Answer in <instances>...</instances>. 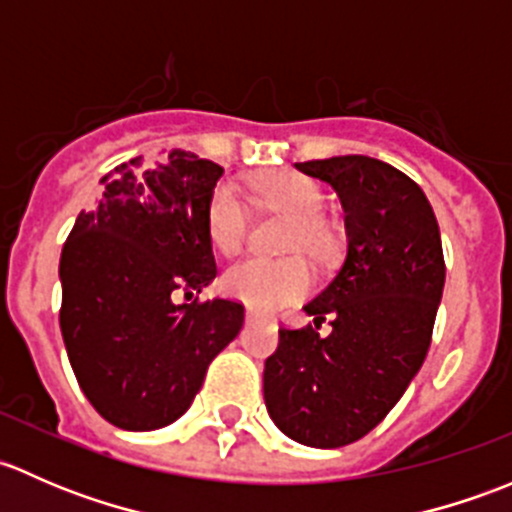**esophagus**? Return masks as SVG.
Listing matches in <instances>:
<instances>
[{"instance_id":"34e87169","label":"esophagus","mask_w":512,"mask_h":512,"mask_svg":"<svg viewBox=\"0 0 512 512\" xmlns=\"http://www.w3.org/2000/svg\"><path fill=\"white\" fill-rule=\"evenodd\" d=\"M245 322H247V324H262V322H267V319H265V314H260V312H257V309L247 307Z\"/></svg>"}]
</instances>
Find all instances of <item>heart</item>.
<instances>
[{"label": "heart", "mask_w": 512, "mask_h": 512, "mask_svg": "<svg viewBox=\"0 0 512 512\" xmlns=\"http://www.w3.org/2000/svg\"><path fill=\"white\" fill-rule=\"evenodd\" d=\"M252 195L260 205L280 210L292 218L285 250L307 252L317 260H327L337 250V230L319 210L324 208V193L312 178L299 173H275L257 180ZM250 225V213L240 193L230 183H218L205 205V230L210 242L223 255L242 247ZM312 285V267L304 257L292 255L282 260L245 257L225 270L223 289L230 297L255 309H275L302 297Z\"/></svg>", "instance_id": "b5f03b06"}]
</instances>
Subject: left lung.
<instances>
[{"label": "left lung", "mask_w": 512, "mask_h": 512, "mask_svg": "<svg viewBox=\"0 0 512 512\" xmlns=\"http://www.w3.org/2000/svg\"><path fill=\"white\" fill-rule=\"evenodd\" d=\"M337 190L347 260L304 307L314 327L280 329L265 361V406L292 441L339 448L379 426L431 347L446 262L431 203L409 175L369 156L294 163Z\"/></svg>", "instance_id": "1"}]
</instances>
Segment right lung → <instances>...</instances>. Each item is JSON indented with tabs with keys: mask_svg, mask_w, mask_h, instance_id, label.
I'll return each instance as SVG.
<instances>
[{
	"mask_svg": "<svg viewBox=\"0 0 512 512\" xmlns=\"http://www.w3.org/2000/svg\"><path fill=\"white\" fill-rule=\"evenodd\" d=\"M220 175L180 148L133 158L103 175L101 200L64 242L61 337L81 391L113 426L153 431L183 416L240 334V302H173L218 275L205 205Z\"/></svg>",
	"mask_w": 512,
	"mask_h": 512,
	"instance_id": "add662e5",
	"label": "right lung"
}]
</instances>
